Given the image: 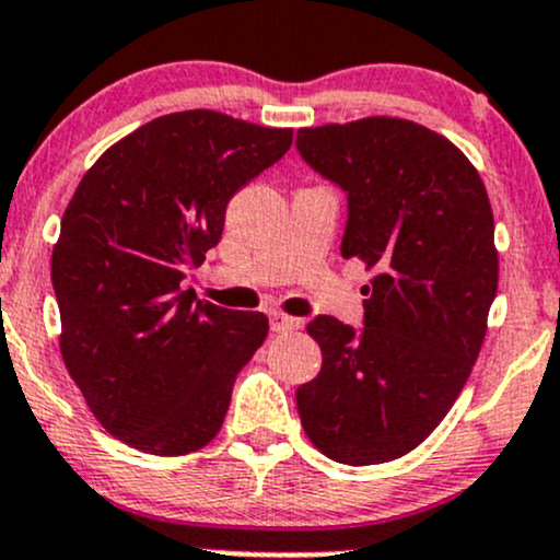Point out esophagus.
<instances>
[{"label": "esophagus", "mask_w": 560, "mask_h": 560, "mask_svg": "<svg viewBox=\"0 0 560 560\" xmlns=\"http://www.w3.org/2000/svg\"><path fill=\"white\" fill-rule=\"evenodd\" d=\"M269 328H272L275 334H288V330L302 328V320H299V317L282 315V312H272V315H269Z\"/></svg>", "instance_id": "obj_1"}]
</instances>
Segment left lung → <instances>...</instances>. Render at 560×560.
<instances>
[{"instance_id": "obj_1", "label": "left lung", "mask_w": 560, "mask_h": 560, "mask_svg": "<svg viewBox=\"0 0 560 560\" xmlns=\"http://www.w3.org/2000/svg\"><path fill=\"white\" fill-rule=\"evenodd\" d=\"M296 149L347 195L341 256L376 269L363 328L306 326L323 369L296 389L299 417L328 459H398L441 424L483 345L499 280L489 195L448 138L408 119L304 128Z\"/></svg>"}]
</instances>
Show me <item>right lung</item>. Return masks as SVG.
Returning <instances> with one entry per match:
<instances>
[{
    "instance_id": "right-lung-1",
    "label": "right lung",
    "mask_w": 560,
    "mask_h": 560,
    "mask_svg": "<svg viewBox=\"0 0 560 560\" xmlns=\"http://www.w3.org/2000/svg\"><path fill=\"white\" fill-rule=\"evenodd\" d=\"M291 141L293 130L221 112L165 114L106 149L77 186L52 248L61 354L95 419L128 446L191 454L224 424L269 320L191 304L182 280L219 245L234 191Z\"/></svg>"
}]
</instances>
